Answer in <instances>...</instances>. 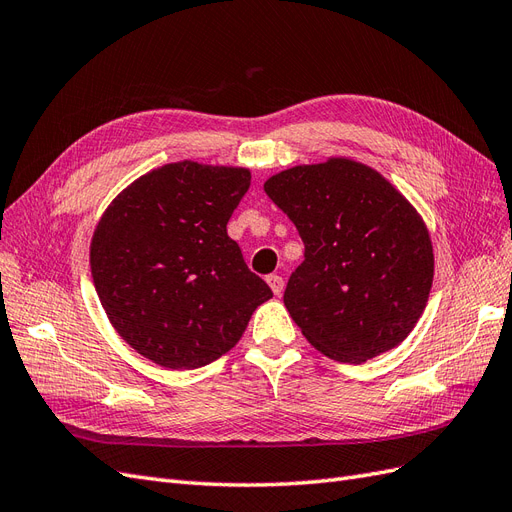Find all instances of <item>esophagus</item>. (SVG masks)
Wrapping results in <instances>:
<instances>
[{
  "mask_svg": "<svg viewBox=\"0 0 512 512\" xmlns=\"http://www.w3.org/2000/svg\"><path fill=\"white\" fill-rule=\"evenodd\" d=\"M267 284L271 286L275 297H280V294L284 292V280H282L280 275H275V273H273V275H267Z\"/></svg>",
  "mask_w": 512,
  "mask_h": 512,
  "instance_id": "esophagus-1",
  "label": "esophagus"
}]
</instances>
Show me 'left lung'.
Instances as JSON below:
<instances>
[{
    "instance_id": "obj_1",
    "label": "left lung",
    "mask_w": 512,
    "mask_h": 512,
    "mask_svg": "<svg viewBox=\"0 0 512 512\" xmlns=\"http://www.w3.org/2000/svg\"><path fill=\"white\" fill-rule=\"evenodd\" d=\"M265 192L305 243L284 305L307 342L342 363L404 342L433 284L431 237L410 200L350 158L286 168Z\"/></svg>"
}]
</instances>
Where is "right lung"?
Instances as JSON below:
<instances>
[{
	"label": "right lung",
	"mask_w": 512,
	"mask_h": 512,
	"mask_svg": "<svg viewBox=\"0 0 512 512\" xmlns=\"http://www.w3.org/2000/svg\"><path fill=\"white\" fill-rule=\"evenodd\" d=\"M241 166L164 164L121 190L96 224L89 265L115 331L145 359L196 369L235 346L271 288L226 232L250 190Z\"/></svg>",
	"instance_id": "1"
}]
</instances>
